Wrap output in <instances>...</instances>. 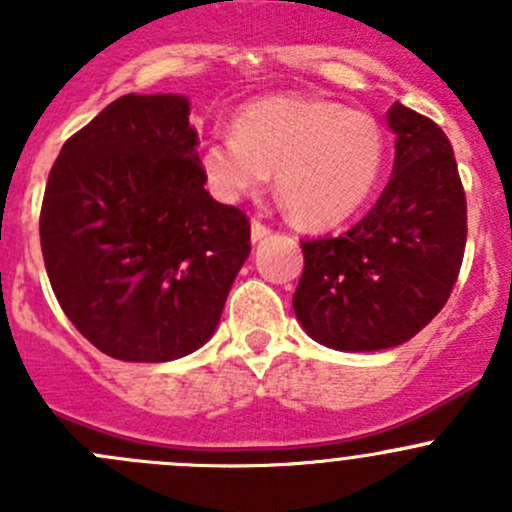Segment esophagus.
<instances>
[{
    "mask_svg": "<svg viewBox=\"0 0 512 512\" xmlns=\"http://www.w3.org/2000/svg\"><path fill=\"white\" fill-rule=\"evenodd\" d=\"M267 235H270V227H267L265 223H260V220H252V227H250V237H252V242L265 240Z\"/></svg>",
    "mask_w": 512,
    "mask_h": 512,
    "instance_id": "esophagus-1",
    "label": "esophagus"
}]
</instances>
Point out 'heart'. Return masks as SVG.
<instances>
[{
  "instance_id": "1",
  "label": "heart",
  "mask_w": 512,
  "mask_h": 512,
  "mask_svg": "<svg viewBox=\"0 0 512 512\" xmlns=\"http://www.w3.org/2000/svg\"><path fill=\"white\" fill-rule=\"evenodd\" d=\"M381 126L364 111L334 101L272 96L235 116V136L200 153L210 193L240 203L275 170L277 198L297 223L337 225L354 215L384 170Z\"/></svg>"
}]
</instances>
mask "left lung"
I'll return each instance as SVG.
<instances>
[{
  "label": "left lung",
  "instance_id": "1",
  "mask_svg": "<svg viewBox=\"0 0 512 512\" xmlns=\"http://www.w3.org/2000/svg\"><path fill=\"white\" fill-rule=\"evenodd\" d=\"M394 173L374 208L339 237L304 240L294 314L314 342L381 352L443 309L466 247V193L446 133L399 101L386 113Z\"/></svg>",
  "mask_w": 512,
  "mask_h": 512
}]
</instances>
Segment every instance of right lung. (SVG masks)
I'll list each match as a JSON object with an SVG mask.
<instances>
[{
	"label": "right lung",
	"instance_id": "obj_1",
	"mask_svg": "<svg viewBox=\"0 0 512 512\" xmlns=\"http://www.w3.org/2000/svg\"><path fill=\"white\" fill-rule=\"evenodd\" d=\"M190 98L126 94L61 148L39 235L66 317L121 361H173L215 334L250 257L245 213L205 190Z\"/></svg>",
	"mask_w": 512,
	"mask_h": 512
}]
</instances>
